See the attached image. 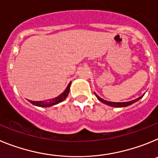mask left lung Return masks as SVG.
I'll use <instances>...</instances> for the list:
<instances>
[{"label":"left lung","instance_id":"8db88e82","mask_svg":"<svg viewBox=\"0 0 158 158\" xmlns=\"http://www.w3.org/2000/svg\"><path fill=\"white\" fill-rule=\"evenodd\" d=\"M95 94H96V93H95ZM144 96V95H142V96H140V97H139V98L135 99V100H131V101H128V102H111V101H107V100H103L102 98H100V96H97V95L96 94V96L97 97V99H98L100 102L107 104V105H109V106H111V107H127V106L131 105V104H134V103H135V102H137L138 100H140L141 98H142V96Z\"/></svg>","mask_w":158,"mask_h":158}]
</instances>
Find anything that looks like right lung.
<instances>
[{"label": "right lung", "instance_id": "obj_1", "mask_svg": "<svg viewBox=\"0 0 158 158\" xmlns=\"http://www.w3.org/2000/svg\"><path fill=\"white\" fill-rule=\"evenodd\" d=\"M70 85L71 82L68 85L67 88L65 89V91H64L61 95H59L58 96L55 97V98L51 99V100H47L46 101H32V100H29V102H30L31 104H34V105L42 107H51V106L53 105H55V104H59V103L63 101L64 100H65V98H66L68 94H69Z\"/></svg>", "mask_w": 158, "mask_h": 158}]
</instances>
